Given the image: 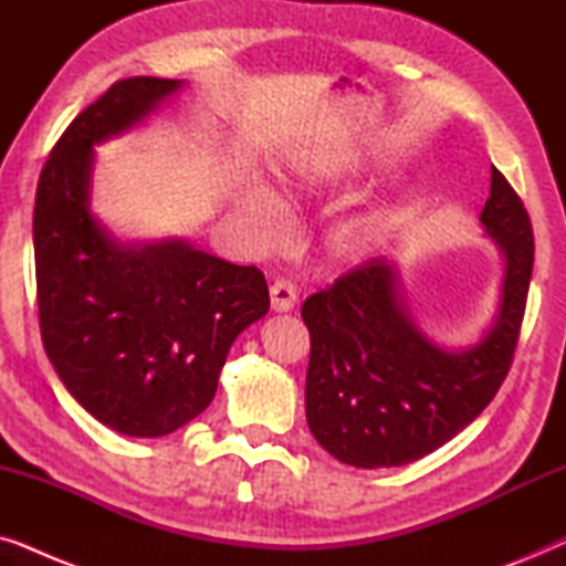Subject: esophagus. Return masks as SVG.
<instances>
[{
    "instance_id": "esophagus-1",
    "label": "esophagus",
    "mask_w": 566,
    "mask_h": 566,
    "mask_svg": "<svg viewBox=\"0 0 566 566\" xmlns=\"http://www.w3.org/2000/svg\"><path fill=\"white\" fill-rule=\"evenodd\" d=\"M296 301H298L296 285L285 281V277L270 285V306H273V312H291V308L296 306Z\"/></svg>"
}]
</instances>
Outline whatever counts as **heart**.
<instances>
[{
  "label": "heart",
  "mask_w": 566,
  "mask_h": 566,
  "mask_svg": "<svg viewBox=\"0 0 566 566\" xmlns=\"http://www.w3.org/2000/svg\"><path fill=\"white\" fill-rule=\"evenodd\" d=\"M319 185L322 180H316V177L293 175L281 185L277 198L268 188H262V185H242L237 192V206L262 239H275L281 234L285 223L281 203H298L301 198L316 192ZM324 244H327L329 258L339 262V265H355V262L366 260L370 250H374L376 244L374 221L343 219L332 223L327 237H324Z\"/></svg>",
  "instance_id": "b5f03b06"
}]
</instances>
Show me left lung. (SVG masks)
Wrapping results in <instances>:
<instances>
[{
    "label": "left lung",
    "mask_w": 566,
    "mask_h": 566,
    "mask_svg": "<svg viewBox=\"0 0 566 566\" xmlns=\"http://www.w3.org/2000/svg\"><path fill=\"white\" fill-rule=\"evenodd\" d=\"M479 219L505 275L497 316L476 345L446 350L424 337L386 258L363 262L301 306L312 337L306 422L337 461L389 469L422 459L474 422L505 381L528 298L533 229L494 167Z\"/></svg>",
    "instance_id": "left-lung-1"
}]
</instances>
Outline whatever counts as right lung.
Wrapping results in <instances>:
<instances>
[{
  "label": "right lung",
  "mask_w": 566,
  "mask_h": 566,
  "mask_svg": "<svg viewBox=\"0 0 566 566\" xmlns=\"http://www.w3.org/2000/svg\"><path fill=\"white\" fill-rule=\"evenodd\" d=\"M180 80L130 76L69 123L35 192L38 316L69 394L115 432L169 436L211 405L229 347L270 308L265 275L182 239L123 244L90 211L95 146Z\"/></svg>",
  "instance_id": "right-lung-1"
}]
</instances>
